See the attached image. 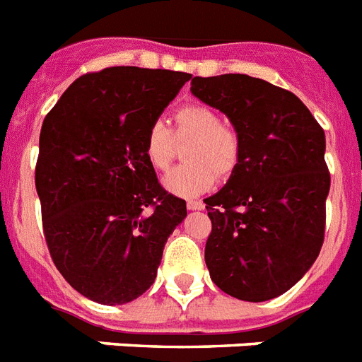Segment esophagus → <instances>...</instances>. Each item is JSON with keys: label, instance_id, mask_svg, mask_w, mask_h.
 <instances>
[{"label": "esophagus", "instance_id": "esophagus-1", "mask_svg": "<svg viewBox=\"0 0 362 362\" xmlns=\"http://www.w3.org/2000/svg\"><path fill=\"white\" fill-rule=\"evenodd\" d=\"M187 207L188 211H202V209H205V203L199 202V199H190V202H187Z\"/></svg>", "mask_w": 362, "mask_h": 362}]
</instances>
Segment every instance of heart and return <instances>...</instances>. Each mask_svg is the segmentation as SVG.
<instances>
[{
    "label": "heart",
    "instance_id": "b5f03b06",
    "mask_svg": "<svg viewBox=\"0 0 362 362\" xmlns=\"http://www.w3.org/2000/svg\"><path fill=\"white\" fill-rule=\"evenodd\" d=\"M188 164L172 170L163 185L175 196L194 198L207 192L216 175L228 177L240 159L238 133L223 124L216 109L203 103H187L174 115V131L160 120L149 125L144 136V155L151 168L164 172L177 157V142H190Z\"/></svg>",
    "mask_w": 362,
    "mask_h": 362
}]
</instances>
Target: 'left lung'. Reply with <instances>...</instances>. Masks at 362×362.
<instances>
[{
	"label": "left lung",
	"instance_id": "1",
	"mask_svg": "<svg viewBox=\"0 0 362 362\" xmlns=\"http://www.w3.org/2000/svg\"><path fill=\"white\" fill-rule=\"evenodd\" d=\"M190 85L240 139L237 168L205 199L211 279L238 300L277 298L305 276L324 244L331 185L324 129L298 95L257 77L223 74Z\"/></svg>",
	"mask_w": 362,
	"mask_h": 362
}]
</instances>
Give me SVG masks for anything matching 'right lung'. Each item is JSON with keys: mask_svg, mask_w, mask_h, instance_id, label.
Instances as JSON below:
<instances>
[{"mask_svg": "<svg viewBox=\"0 0 362 362\" xmlns=\"http://www.w3.org/2000/svg\"><path fill=\"white\" fill-rule=\"evenodd\" d=\"M190 74L112 66L68 86L44 118L35 185L47 250L88 300L122 305L153 285L187 216L144 155L146 131Z\"/></svg>", "mask_w": 362, "mask_h": 362, "instance_id": "1", "label": "right lung"}]
</instances>
